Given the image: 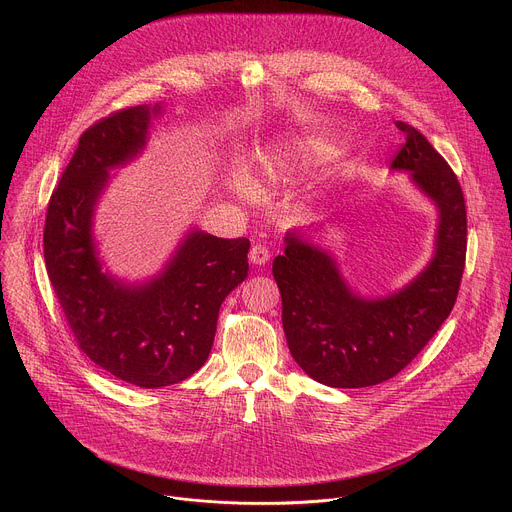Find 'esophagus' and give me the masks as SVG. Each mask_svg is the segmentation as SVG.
<instances>
[{
	"instance_id": "obj_1",
	"label": "esophagus",
	"mask_w": 512,
	"mask_h": 512,
	"mask_svg": "<svg viewBox=\"0 0 512 512\" xmlns=\"http://www.w3.org/2000/svg\"><path fill=\"white\" fill-rule=\"evenodd\" d=\"M249 261L253 265H265L269 261V249L263 245H253L249 251Z\"/></svg>"
}]
</instances>
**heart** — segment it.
<instances>
[{
    "label": "heart",
    "mask_w": 512,
    "mask_h": 512,
    "mask_svg": "<svg viewBox=\"0 0 512 512\" xmlns=\"http://www.w3.org/2000/svg\"><path fill=\"white\" fill-rule=\"evenodd\" d=\"M330 150H332L330 143L322 137H316V135L294 137L281 143L277 152L265 160L263 174L273 180L281 176H291L300 172L302 168L314 166L320 160L328 158ZM241 186H247V184L241 182Z\"/></svg>",
    "instance_id": "1"
}]
</instances>
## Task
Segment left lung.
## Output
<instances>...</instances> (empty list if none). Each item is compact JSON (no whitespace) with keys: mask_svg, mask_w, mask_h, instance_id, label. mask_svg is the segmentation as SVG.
I'll use <instances>...</instances> for the list:
<instances>
[{"mask_svg":"<svg viewBox=\"0 0 512 512\" xmlns=\"http://www.w3.org/2000/svg\"><path fill=\"white\" fill-rule=\"evenodd\" d=\"M405 143L391 162L433 202L437 229L429 263L401 289L364 298L334 257L300 231L285 233L273 259L281 322L291 356L314 381L358 389L393 379L450 316L466 261V204L448 162L411 125L395 123Z\"/></svg>","mask_w":512,"mask_h":512,"instance_id":"1","label":"left lung"}]
</instances>
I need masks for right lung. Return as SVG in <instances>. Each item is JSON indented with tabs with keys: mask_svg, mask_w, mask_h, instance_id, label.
I'll return each instance as SVG.
<instances>
[{
	"mask_svg": "<svg viewBox=\"0 0 512 512\" xmlns=\"http://www.w3.org/2000/svg\"><path fill=\"white\" fill-rule=\"evenodd\" d=\"M156 103L117 111L93 127L50 196L44 261L79 348L113 377L143 389L176 385L206 362L218 310L247 279L249 241L192 227L154 277L125 281L105 269L93 218L111 170L133 162L150 137Z\"/></svg>",
	"mask_w": 512,
	"mask_h": 512,
	"instance_id": "add662e5",
	"label": "right lung"
}]
</instances>
